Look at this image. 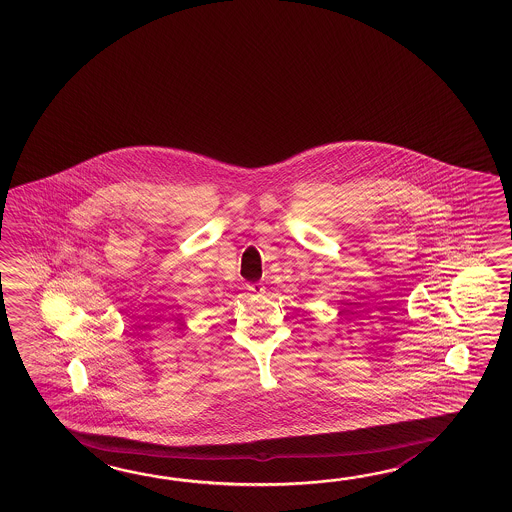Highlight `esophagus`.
I'll use <instances>...</instances> for the list:
<instances>
[{
	"instance_id": "esophagus-1",
	"label": "esophagus",
	"mask_w": 512,
	"mask_h": 512,
	"mask_svg": "<svg viewBox=\"0 0 512 512\" xmlns=\"http://www.w3.org/2000/svg\"><path fill=\"white\" fill-rule=\"evenodd\" d=\"M247 289H249V293L251 294L265 293V285H263V283H249Z\"/></svg>"
}]
</instances>
